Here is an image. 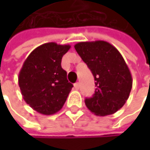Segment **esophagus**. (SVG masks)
<instances>
[{
	"mask_svg": "<svg viewBox=\"0 0 150 150\" xmlns=\"http://www.w3.org/2000/svg\"><path fill=\"white\" fill-rule=\"evenodd\" d=\"M79 88H80V84H79V83H76L74 84V88H75V89H79Z\"/></svg>",
	"mask_w": 150,
	"mask_h": 150,
	"instance_id": "1",
	"label": "esophagus"
}]
</instances>
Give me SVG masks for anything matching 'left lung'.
<instances>
[{
    "mask_svg": "<svg viewBox=\"0 0 150 150\" xmlns=\"http://www.w3.org/2000/svg\"><path fill=\"white\" fill-rule=\"evenodd\" d=\"M75 49L93 73L97 88L85 104L98 116L110 115L119 110L128 100L133 79L123 56L105 41L82 42Z\"/></svg>",
    "mask_w": 150,
    "mask_h": 150,
    "instance_id": "1",
    "label": "left lung"
}]
</instances>
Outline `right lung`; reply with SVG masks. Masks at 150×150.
Segmentation results:
<instances>
[{"label":"right lung","mask_w":150,"mask_h":150,"mask_svg":"<svg viewBox=\"0 0 150 150\" xmlns=\"http://www.w3.org/2000/svg\"><path fill=\"white\" fill-rule=\"evenodd\" d=\"M70 45L42 44L34 49L21 67L18 83L27 104L39 113L51 115L63 107L73 87L61 66Z\"/></svg>","instance_id":"obj_1"}]
</instances>
